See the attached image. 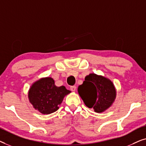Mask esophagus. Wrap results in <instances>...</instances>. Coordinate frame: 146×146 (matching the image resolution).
Returning <instances> with one entry per match:
<instances>
[{
    "label": "esophagus",
    "instance_id": "34e87169",
    "mask_svg": "<svg viewBox=\"0 0 146 146\" xmlns=\"http://www.w3.org/2000/svg\"><path fill=\"white\" fill-rule=\"evenodd\" d=\"M70 90H71V91L75 92L76 90V87L74 86H71L70 87Z\"/></svg>",
    "mask_w": 146,
    "mask_h": 146
}]
</instances>
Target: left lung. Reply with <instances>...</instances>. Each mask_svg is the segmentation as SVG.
Instances as JSON below:
<instances>
[{
  "label": "left lung",
  "instance_id": "8db88e82",
  "mask_svg": "<svg viewBox=\"0 0 146 146\" xmlns=\"http://www.w3.org/2000/svg\"><path fill=\"white\" fill-rule=\"evenodd\" d=\"M78 92L89 108L95 112H104L111 106L116 98V90L110 80L103 76L90 74L85 77Z\"/></svg>",
  "mask_w": 146,
  "mask_h": 146
}]
</instances>
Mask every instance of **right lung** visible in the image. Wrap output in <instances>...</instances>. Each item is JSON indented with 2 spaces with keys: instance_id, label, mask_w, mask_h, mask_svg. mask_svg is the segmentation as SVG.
<instances>
[{
  "instance_id": "right-lung-1",
  "label": "right lung",
  "mask_w": 146,
  "mask_h": 146,
  "mask_svg": "<svg viewBox=\"0 0 146 146\" xmlns=\"http://www.w3.org/2000/svg\"><path fill=\"white\" fill-rule=\"evenodd\" d=\"M54 83L52 78H42L35 82L29 88V102L42 114H50L57 111L64 98L71 92L64 86L58 87Z\"/></svg>"
}]
</instances>
